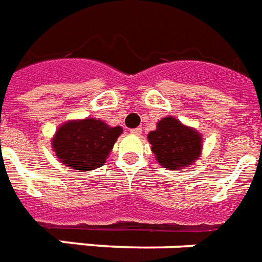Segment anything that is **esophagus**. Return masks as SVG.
<instances>
[{
  "label": "esophagus",
  "instance_id": "1",
  "mask_svg": "<svg viewBox=\"0 0 262 262\" xmlns=\"http://www.w3.org/2000/svg\"><path fill=\"white\" fill-rule=\"evenodd\" d=\"M141 132H143V129H141V127H135V129H130V133L135 136H140L141 135Z\"/></svg>",
  "mask_w": 262,
  "mask_h": 262
}]
</instances>
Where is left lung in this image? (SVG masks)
<instances>
[{"instance_id":"1","label":"left lung","mask_w":262,"mask_h":262,"mask_svg":"<svg viewBox=\"0 0 262 262\" xmlns=\"http://www.w3.org/2000/svg\"><path fill=\"white\" fill-rule=\"evenodd\" d=\"M148 140L158 162L170 170L188 166L199 158L202 149V139L198 132L171 117L159 121L157 130L149 133Z\"/></svg>"}]
</instances>
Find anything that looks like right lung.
I'll return each instance as SVG.
<instances>
[{
    "label": "right lung",
    "mask_w": 262,
    "mask_h": 262,
    "mask_svg": "<svg viewBox=\"0 0 262 262\" xmlns=\"http://www.w3.org/2000/svg\"><path fill=\"white\" fill-rule=\"evenodd\" d=\"M121 133L119 126L111 127L103 121L88 118L60 126L52 144L56 157L66 166L89 171L105 162Z\"/></svg>",
    "instance_id": "1"
}]
</instances>
